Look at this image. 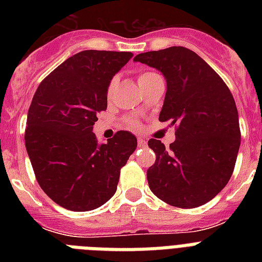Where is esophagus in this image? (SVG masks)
<instances>
[{
	"label": "esophagus",
	"mask_w": 262,
	"mask_h": 262,
	"mask_svg": "<svg viewBox=\"0 0 262 262\" xmlns=\"http://www.w3.org/2000/svg\"><path fill=\"white\" fill-rule=\"evenodd\" d=\"M137 143H139V147H145V145H147V140L143 139V137H139V139H137Z\"/></svg>",
	"instance_id": "obj_1"
}]
</instances>
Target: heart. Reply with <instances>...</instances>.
<instances>
[{"instance_id": "b5f03b06", "label": "heart", "mask_w": 262, "mask_h": 262, "mask_svg": "<svg viewBox=\"0 0 262 262\" xmlns=\"http://www.w3.org/2000/svg\"><path fill=\"white\" fill-rule=\"evenodd\" d=\"M145 75H147V73H145ZM143 76H144V75H143ZM140 77H141V76H140ZM114 85H115V81H111L110 85H108V92H111V91H113V88H114ZM127 122H129V125H130V126H137V122H136L135 119H129Z\"/></svg>"}]
</instances>
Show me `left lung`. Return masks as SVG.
I'll return each mask as SVG.
<instances>
[{
    "label": "left lung",
    "mask_w": 262,
    "mask_h": 262,
    "mask_svg": "<svg viewBox=\"0 0 262 262\" xmlns=\"http://www.w3.org/2000/svg\"><path fill=\"white\" fill-rule=\"evenodd\" d=\"M166 79L159 121L177 125L170 148L151 139L156 162L147 178L154 194L172 207L211 201L231 178L241 145L235 100L219 75L194 51L172 46L136 55Z\"/></svg>",
    "instance_id": "left-lung-1"
}]
</instances>
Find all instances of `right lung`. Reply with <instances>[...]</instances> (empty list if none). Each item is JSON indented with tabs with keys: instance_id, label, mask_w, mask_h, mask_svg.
Masks as SVG:
<instances>
[{
	"instance_id": "add662e5",
	"label": "right lung",
	"mask_w": 262,
	"mask_h": 262,
	"mask_svg": "<svg viewBox=\"0 0 262 262\" xmlns=\"http://www.w3.org/2000/svg\"><path fill=\"white\" fill-rule=\"evenodd\" d=\"M130 51L84 50L63 61L39 84L27 115L26 148L42 190L69 211L102 207L114 195L121 168L137 147L119 130L98 143V113L107 108L111 80Z\"/></svg>"
}]
</instances>
